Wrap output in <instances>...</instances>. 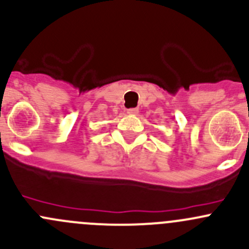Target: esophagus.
<instances>
[{
  "instance_id": "obj_1",
  "label": "esophagus",
  "mask_w": 249,
  "mask_h": 249,
  "mask_svg": "<svg viewBox=\"0 0 249 249\" xmlns=\"http://www.w3.org/2000/svg\"><path fill=\"white\" fill-rule=\"evenodd\" d=\"M137 113H139V109H137V108H130V109H127V114L136 115Z\"/></svg>"
}]
</instances>
